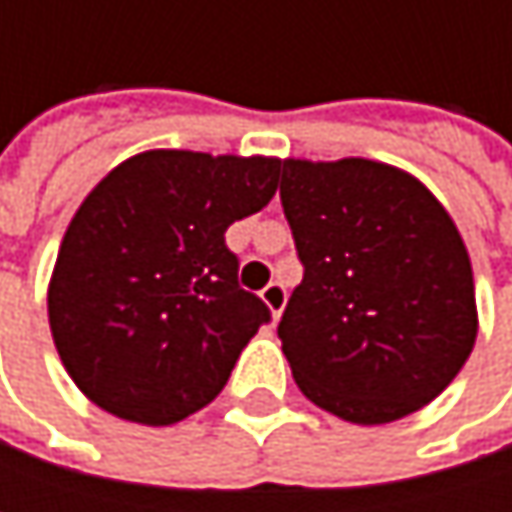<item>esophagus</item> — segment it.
<instances>
[{
    "instance_id": "obj_1",
    "label": "esophagus",
    "mask_w": 512,
    "mask_h": 512,
    "mask_svg": "<svg viewBox=\"0 0 512 512\" xmlns=\"http://www.w3.org/2000/svg\"><path fill=\"white\" fill-rule=\"evenodd\" d=\"M260 299L266 302V308H269L272 317L278 320V317L284 314V305H287V290H284L281 281H272V284H266V287L260 290Z\"/></svg>"
}]
</instances>
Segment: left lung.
I'll return each mask as SVG.
<instances>
[{"label": "left lung", "instance_id": "left-lung-1", "mask_svg": "<svg viewBox=\"0 0 512 512\" xmlns=\"http://www.w3.org/2000/svg\"><path fill=\"white\" fill-rule=\"evenodd\" d=\"M302 284L278 323L302 394L353 424L436 400L477 338L460 231L412 174L373 159L281 162Z\"/></svg>", "mask_w": 512, "mask_h": 512}]
</instances>
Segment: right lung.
<instances>
[{
	"instance_id": "add662e5",
	"label": "right lung",
	"mask_w": 512,
	"mask_h": 512,
	"mask_svg": "<svg viewBox=\"0 0 512 512\" xmlns=\"http://www.w3.org/2000/svg\"><path fill=\"white\" fill-rule=\"evenodd\" d=\"M281 159L148 151L112 168L67 225L52 269L61 364L100 409L168 427L204 409L263 323L225 231L263 210Z\"/></svg>"
}]
</instances>
